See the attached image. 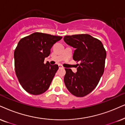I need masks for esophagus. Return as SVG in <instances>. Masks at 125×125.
<instances>
[{"instance_id": "34e87169", "label": "esophagus", "mask_w": 125, "mask_h": 125, "mask_svg": "<svg viewBox=\"0 0 125 125\" xmlns=\"http://www.w3.org/2000/svg\"><path fill=\"white\" fill-rule=\"evenodd\" d=\"M58 66H59V69H62V68H63V67L62 66L60 65V64H59V65H58Z\"/></svg>"}]
</instances>
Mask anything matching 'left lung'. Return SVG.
<instances>
[{
	"label": "left lung",
	"instance_id": "1",
	"mask_svg": "<svg viewBox=\"0 0 125 125\" xmlns=\"http://www.w3.org/2000/svg\"><path fill=\"white\" fill-rule=\"evenodd\" d=\"M64 41L75 49L73 58L78 64L77 72L65 69V85L77 97L87 95L96 87L103 74L106 51L102 42L88 34L65 36Z\"/></svg>",
	"mask_w": 125,
	"mask_h": 125
}]
</instances>
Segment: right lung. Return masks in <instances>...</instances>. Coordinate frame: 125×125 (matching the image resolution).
<instances>
[{"label":"right lung","mask_w":125,"mask_h":125,"mask_svg":"<svg viewBox=\"0 0 125 125\" xmlns=\"http://www.w3.org/2000/svg\"><path fill=\"white\" fill-rule=\"evenodd\" d=\"M62 37L35 32L21 39L14 51L17 77L22 88L30 94L37 95L50 87L59 69L57 64L44 63L51 48Z\"/></svg>","instance_id":"obj_1"}]
</instances>
